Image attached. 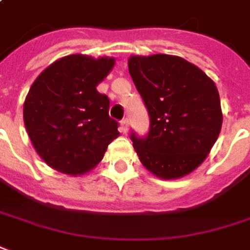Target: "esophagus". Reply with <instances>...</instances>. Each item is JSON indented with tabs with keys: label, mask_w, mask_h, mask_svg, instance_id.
Masks as SVG:
<instances>
[{
	"label": "esophagus",
	"mask_w": 250,
	"mask_h": 250,
	"mask_svg": "<svg viewBox=\"0 0 250 250\" xmlns=\"http://www.w3.org/2000/svg\"><path fill=\"white\" fill-rule=\"evenodd\" d=\"M129 129V121L128 118H124L121 121V125H120V130H121L122 133H126Z\"/></svg>",
	"instance_id": "esophagus-1"
}]
</instances>
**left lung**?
Wrapping results in <instances>:
<instances>
[{
	"mask_svg": "<svg viewBox=\"0 0 250 250\" xmlns=\"http://www.w3.org/2000/svg\"><path fill=\"white\" fill-rule=\"evenodd\" d=\"M128 67L150 117L146 136L130 132L139 160L161 179L188 175L207 158L222 129L215 82L170 55L132 56Z\"/></svg>",
	"mask_w": 250,
	"mask_h": 250,
	"instance_id": "left-lung-1",
	"label": "left lung"
}]
</instances>
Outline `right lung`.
Returning <instances> with one entry per match:
<instances>
[{
  "instance_id": "obj_1",
  "label": "right lung",
  "mask_w": 250,
  "mask_h": 250,
  "mask_svg": "<svg viewBox=\"0 0 250 250\" xmlns=\"http://www.w3.org/2000/svg\"><path fill=\"white\" fill-rule=\"evenodd\" d=\"M113 58L70 55L46 67L28 90L23 120L35 151L51 168L82 175L102 161L120 136L108 115L110 100L96 86Z\"/></svg>"
}]
</instances>
